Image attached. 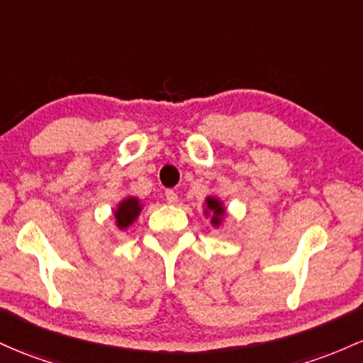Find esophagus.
Segmentation results:
<instances>
[{
    "instance_id": "34e87169",
    "label": "esophagus",
    "mask_w": 363,
    "mask_h": 363,
    "mask_svg": "<svg viewBox=\"0 0 363 363\" xmlns=\"http://www.w3.org/2000/svg\"><path fill=\"white\" fill-rule=\"evenodd\" d=\"M165 198H167V201L170 203V205H175V203H177V200H179L177 193H175V191H172V189L165 191Z\"/></svg>"
}]
</instances>
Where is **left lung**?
Listing matches in <instances>:
<instances>
[{
    "label": "left lung",
    "mask_w": 363,
    "mask_h": 363,
    "mask_svg": "<svg viewBox=\"0 0 363 363\" xmlns=\"http://www.w3.org/2000/svg\"><path fill=\"white\" fill-rule=\"evenodd\" d=\"M205 215H206V217H210V222H212L213 227H218L222 224V220H224V217H225L224 203L218 200L217 196H206Z\"/></svg>",
    "instance_id": "8db88e82"
}]
</instances>
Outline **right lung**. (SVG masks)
Returning a JSON list of instances; mask_svg holds the SVG:
<instances>
[{"mask_svg": "<svg viewBox=\"0 0 363 363\" xmlns=\"http://www.w3.org/2000/svg\"><path fill=\"white\" fill-rule=\"evenodd\" d=\"M141 210H143V205L136 196L123 198V200L117 205V208L113 210L115 224H117V227L121 230L127 229L130 224L136 222V218L139 217V213H141Z\"/></svg>", "mask_w": 363, "mask_h": 363, "instance_id": "1", "label": "right lung"}]
</instances>
